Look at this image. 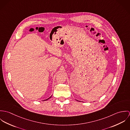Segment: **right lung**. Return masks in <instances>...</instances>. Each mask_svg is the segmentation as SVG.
Wrapping results in <instances>:
<instances>
[{
	"label": "right lung",
	"instance_id": "1",
	"mask_svg": "<svg viewBox=\"0 0 130 130\" xmlns=\"http://www.w3.org/2000/svg\"><path fill=\"white\" fill-rule=\"evenodd\" d=\"M51 97H50V98H48V99H46V100H44V101H46V100H48V99H50V98H51Z\"/></svg>",
	"mask_w": 130,
	"mask_h": 130
}]
</instances>
